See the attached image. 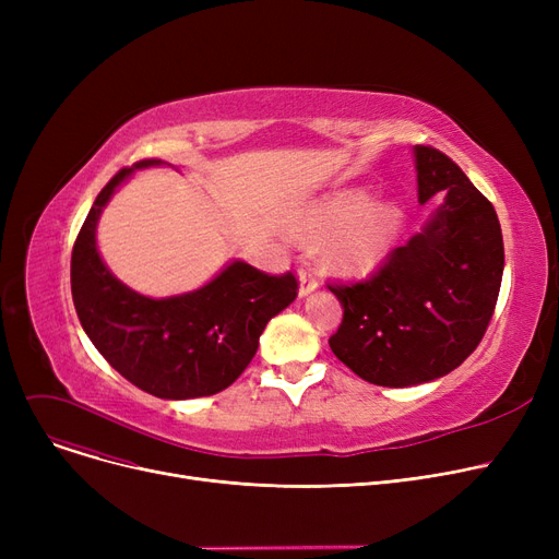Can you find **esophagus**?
Returning a JSON list of instances; mask_svg holds the SVG:
<instances>
[{"mask_svg":"<svg viewBox=\"0 0 559 559\" xmlns=\"http://www.w3.org/2000/svg\"><path fill=\"white\" fill-rule=\"evenodd\" d=\"M314 289H317V276H314V272L308 270V267L299 270V297L304 299V297H308L310 292H314Z\"/></svg>","mask_w":559,"mask_h":559,"instance_id":"esophagus-1","label":"esophagus"}]
</instances>
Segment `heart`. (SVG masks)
<instances>
[{
    "instance_id": "heart-1",
    "label": "heart",
    "mask_w": 559,
    "mask_h": 559,
    "mask_svg": "<svg viewBox=\"0 0 559 559\" xmlns=\"http://www.w3.org/2000/svg\"><path fill=\"white\" fill-rule=\"evenodd\" d=\"M403 230L396 205L365 192L337 194L314 203L295 224V238L306 245L333 240L324 253L326 267L342 276H367L394 251Z\"/></svg>"
}]
</instances>
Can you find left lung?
I'll return each mask as SVG.
<instances>
[{
    "label": "left lung",
    "mask_w": 559,
    "mask_h": 559,
    "mask_svg": "<svg viewBox=\"0 0 559 559\" xmlns=\"http://www.w3.org/2000/svg\"><path fill=\"white\" fill-rule=\"evenodd\" d=\"M413 154L419 203H442L369 281L329 285L344 308L333 354L383 388L430 383L472 356L506 267L493 205L447 154L424 144Z\"/></svg>",
    "instance_id": "obj_1"
}]
</instances>
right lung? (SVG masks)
Listing matches in <instances>:
<instances>
[{
  "mask_svg": "<svg viewBox=\"0 0 559 559\" xmlns=\"http://www.w3.org/2000/svg\"><path fill=\"white\" fill-rule=\"evenodd\" d=\"M120 169L97 194L72 249V299L85 335L106 362L146 394L167 401L211 396L235 383L258 350L267 321L297 299V278L262 274L242 260L199 289L152 299L115 278L97 247L106 203L138 169ZM174 167V165H169Z\"/></svg>",
  "mask_w": 559,
  "mask_h": 559,
  "instance_id": "add662e5",
  "label": "right lung"
}]
</instances>
